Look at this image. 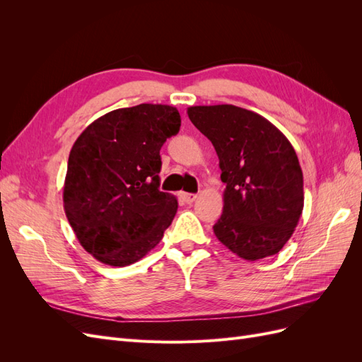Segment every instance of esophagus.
I'll list each match as a JSON object with an SVG mask.
<instances>
[{"mask_svg": "<svg viewBox=\"0 0 362 362\" xmlns=\"http://www.w3.org/2000/svg\"><path fill=\"white\" fill-rule=\"evenodd\" d=\"M181 198L185 204H192V202H194L196 198H198V196H196L194 193H181Z\"/></svg>", "mask_w": 362, "mask_h": 362, "instance_id": "34e87169", "label": "esophagus"}]
</instances>
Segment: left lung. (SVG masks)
<instances>
[{
    "label": "left lung",
    "mask_w": 362,
    "mask_h": 362,
    "mask_svg": "<svg viewBox=\"0 0 362 362\" xmlns=\"http://www.w3.org/2000/svg\"><path fill=\"white\" fill-rule=\"evenodd\" d=\"M192 124L211 141L222 170L218 242L257 261L284 247L303 210V175L288 139L266 117L231 104L189 107Z\"/></svg>",
    "instance_id": "obj_1"
}]
</instances>
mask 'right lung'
Segmentation results:
<instances>
[{
  "label": "right lung",
  "mask_w": 362,
  "mask_h": 362,
  "mask_svg": "<svg viewBox=\"0 0 362 362\" xmlns=\"http://www.w3.org/2000/svg\"><path fill=\"white\" fill-rule=\"evenodd\" d=\"M180 127L175 107L140 104L98 117L75 140L63 206L98 261L129 266L160 243L178 210L177 198L160 190V149Z\"/></svg>",
  "instance_id": "add662e5"
}]
</instances>
